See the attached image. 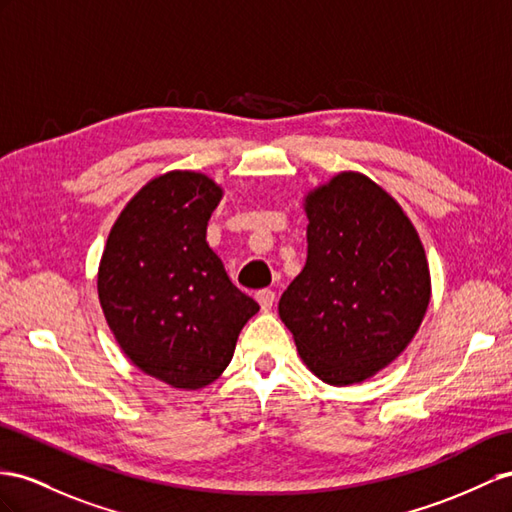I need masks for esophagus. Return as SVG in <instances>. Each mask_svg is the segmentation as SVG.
Instances as JSON below:
<instances>
[{
    "label": "esophagus",
    "instance_id": "34e87169",
    "mask_svg": "<svg viewBox=\"0 0 512 512\" xmlns=\"http://www.w3.org/2000/svg\"><path fill=\"white\" fill-rule=\"evenodd\" d=\"M255 298H257V303H259L261 311H270L272 305H274V298H277V294H274L272 290H259V292L255 294Z\"/></svg>",
    "mask_w": 512,
    "mask_h": 512
}]
</instances>
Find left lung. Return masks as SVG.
Listing matches in <instances>:
<instances>
[{"label": "left lung", "mask_w": 512, "mask_h": 512, "mask_svg": "<svg viewBox=\"0 0 512 512\" xmlns=\"http://www.w3.org/2000/svg\"><path fill=\"white\" fill-rule=\"evenodd\" d=\"M307 264L279 316L320 381L363 383L411 344L430 303L424 244L400 203L361 173L305 196Z\"/></svg>", "instance_id": "1"}]
</instances>
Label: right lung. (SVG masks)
Listing matches in <instances>:
<instances>
[{"label": "right lung", "instance_id": "add662e5", "mask_svg": "<svg viewBox=\"0 0 512 512\" xmlns=\"http://www.w3.org/2000/svg\"><path fill=\"white\" fill-rule=\"evenodd\" d=\"M220 199L203 173L155 177L116 218L101 255L97 292L116 342L138 370L175 389L214 383L259 311L205 240Z\"/></svg>", "mask_w": 512, "mask_h": 512}]
</instances>
